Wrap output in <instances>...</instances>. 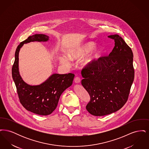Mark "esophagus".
<instances>
[{
	"label": "esophagus",
	"instance_id": "esophagus-1",
	"mask_svg": "<svg viewBox=\"0 0 149 149\" xmlns=\"http://www.w3.org/2000/svg\"><path fill=\"white\" fill-rule=\"evenodd\" d=\"M74 81L77 84L80 83V78H79V77H76V78L74 79Z\"/></svg>",
	"mask_w": 149,
	"mask_h": 149
}]
</instances>
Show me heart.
I'll return each instance as SVG.
<instances>
[{
  "label": "heart",
  "instance_id": "b5f03b06",
  "mask_svg": "<svg viewBox=\"0 0 149 149\" xmlns=\"http://www.w3.org/2000/svg\"><path fill=\"white\" fill-rule=\"evenodd\" d=\"M104 52L103 46L95 45L93 41L81 43L72 47L68 52V55L71 60H79L81 58L88 53L83 60L84 65H89L98 60ZM60 61L62 64L69 65V59L65 56L60 57Z\"/></svg>",
  "mask_w": 149,
  "mask_h": 149
}]
</instances>
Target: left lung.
I'll use <instances>...</instances> for the list:
<instances>
[{
	"label": "left lung",
	"instance_id": "left-lung-1",
	"mask_svg": "<svg viewBox=\"0 0 149 149\" xmlns=\"http://www.w3.org/2000/svg\"><path fill=\"white\" fill-rule=\"evenodd\" d=\"M108 37L115 42L109 56L100 57L81 71V84L91 97L86 109L95 116L120 109L127 100L134 80L132 50L120 36Z\"/></svg>",
	"mask_w": 149,
	"mask_h": 149
}]
</instances>
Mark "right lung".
I'll return each instance as SVG.
<instances>
[{
	"label": "right lung",
	"mask_w": 149,
	"mask_h": 149,
	"mask_svg": "<svg viewBox=\"0 0 149 149\" xmlns=\"http://www.w3.org/2000/svg\"><path fill=\"white\" fill-rule=\"evenodd\" d=\"M49 36L36 34L22 42L15 52V60L12 74L22 105L32 113L47 116L57 107L61 94L72 84L75 75L53 74L40 85H31L23 81L19 71V52L23 45L31 42H46Z\"/></svg>",
	"instance_id": "right-lung-1"
}]
</instances>
